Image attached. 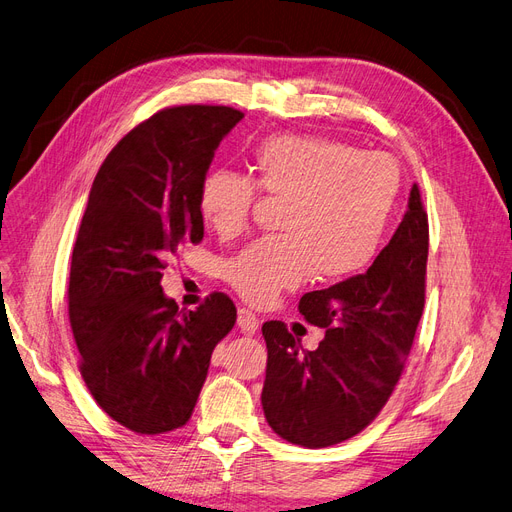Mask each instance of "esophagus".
Here are the masks:
<instances>
[{
    "instance_id": "1",
    "label": "esophagus",
    "mask_w": 512,
    "mask_h": 512,
    "mask_svg": "<svg viewBox=\"0 0 512 512\" xmlns=\"http://www.w3.org/2000/svg\"><path fill=\"white\" fill-rule=\"evenodd\" d=\"M238 327L246 334H253L255 329L259 327V319L255 312H251L249 308H240L238 310Z\"/></svg>"
}]
</instances>
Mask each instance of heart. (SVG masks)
Listing matches in <instances>:
<instances>
[{
    "label": "heart",
    "mask_w": 512,
    "mask_h": 512,
    "mask_svg": "<svg viewBox=\"0 0 512 512\" xmlns=\"http://www.w3.org/2000/svg\"><path fill=\"white\" fill-rule=\"evenodd\" d=\"M251 178L208 170L197 208L223 238L249 225L257 189L285 200L283 236L261 238L225 263V280L249 304H272L315 274L340 283L366 270L381 251L398 204L402 176L395 159L321 136L283 134L249 155Z\"/></svg>",
    "instance_id": "b5f03b06"
}]
</instances>
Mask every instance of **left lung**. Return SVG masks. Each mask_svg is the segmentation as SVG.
I'll return each instance as SVG.
<instances>
[{
    "label": "left lung",
    "instance_id": "1",
    "mask_svg": "<svg viewBox=\"0 0 512 512\" xmlns=\"http://www.w3.org/2000/svg\"><path fill=\"white\" fill-rule=\"evenodd\" d=\"M430 227L412 185L400 227L372 266L304 293L300 312L325 329L304 351L283 321L261 327L268 346L261 404L272 430L308 449L349 440L376 419L398 385L425 306Z\"/></svg>",
    "mask_w": 512,
    "mask_h": 512
}]
</instances>
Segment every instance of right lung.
<instances>
[{"mask_svg":"<svg viewBox=\"0 0 512 512\" xmlns=\"http://www.w3.org/2000/svg\"><path fill=\"white\" fill-rule=\"evenodd\" d=\"M242 117L229 106L163 108L119 140L93 180L72 251L70 325L93 400L136 434L191 419L214 346L236 323L219 291L180 310L161 270L180 246L202 242L197 189Z\"/></svg>","mask_w":512,"mask_h":512,"instance_id":"obj_1","label":"right lung"}]
</instances>
